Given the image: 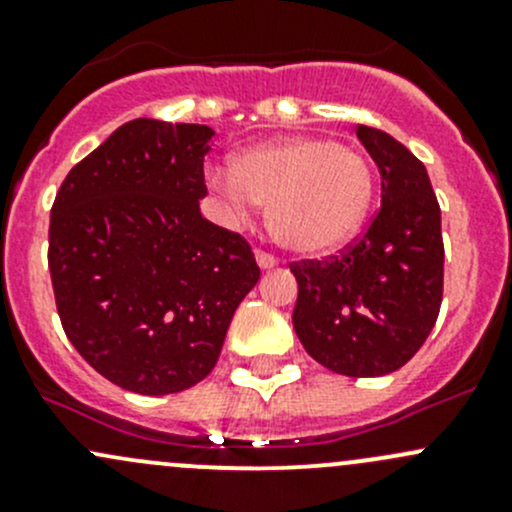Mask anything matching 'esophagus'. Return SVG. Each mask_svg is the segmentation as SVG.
Listing matches in <instances>:
<instances>
[{
	"label": "esophagus",
	"instance_id": "1",
	"mask_svg": "<svg viewBox=\"0 0 512 512\" xmlns=\"http://www.w3.org/2000/svg\"><path fill=\"white\" fill-rule=\"evenodd\" d=\"M257 265H260L262 270H272V267L277 265V257L270 255V252H265V250H257Z\"/></svg>",
	"mask_w": 512,
	"mask_h": 512
}]
</instances>
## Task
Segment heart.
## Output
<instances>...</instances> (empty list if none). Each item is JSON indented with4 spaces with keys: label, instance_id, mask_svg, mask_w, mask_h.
Instances as JSON below:
<instances>
[{
    "label": "heart",
    "instance_id": "heart-1",
    "mask_svg": "<svg viewBox=\"0 0 512 512\" xmlns=\"http://www.w3.org/2000/svg\"><path fill=\"white\" fill-rule=\"evenodd\" d=\"M210 185L245 215L270 205L267 225L297 255H324L352 240L374 203V170L359 151L329 138H285L247 148Z\"/></svg>",
    "mask_w": 512,
    "mask_h": 512
}]
</instances>
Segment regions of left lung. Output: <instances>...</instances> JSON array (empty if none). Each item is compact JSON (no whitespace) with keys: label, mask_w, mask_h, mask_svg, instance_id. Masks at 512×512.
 Masks as SVG:
<instances>
[{"label":"left lung","mask_w":512,"mask_h":512,"mask_svg":"<svg viewBox=\"0 0 512 512\" xmlns=\"http://www.w3.org/2000/svg\"><path fill=\"white\" fill-rule=\"evenodd\" d=\"M381 173V208L327 260L292 262L294 332L329 371L384 376L423 347L443 299L441 208L426 165L389 133L356 126Z\"/></svg>","instance_id":"8db88e82"}]
</instances>
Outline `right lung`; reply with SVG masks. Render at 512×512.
Segmentation results:
<instances>
[{
  "mask_svg": "<svg viewBox=\"0 0 512 512\" xmlns=\"http://www.w3.org/2000/svg\"><path fill=\"white\" fill-rule=\"evenodd\" d=\"M215 131L136 118L69 170L49 223L56 312L74 349L126 391H185L213 371L252 247L200 215Z\"/></svg>",
  "mask_w": 512,
  "mask_h": 512,
  "instance_id": "1",
  "label": "right lung"
}]
</instances>
